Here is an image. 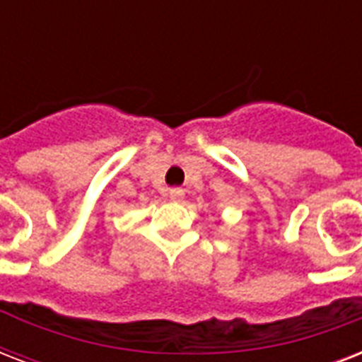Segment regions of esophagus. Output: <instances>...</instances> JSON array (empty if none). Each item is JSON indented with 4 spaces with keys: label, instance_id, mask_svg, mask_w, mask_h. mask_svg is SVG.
Instances as JSON below:
<instances>
[{
    "label": "esophagus",
    "instance_id": "obj_1",
    "mask_svg": "<svg viewBox=\"0 0 362 362\" xmlns=\"http://www.w3.org/2000/svg\"><path fill=\"white\" fill-rule=\"evenodd\" d=\"M169 195L173 201H182V199H184V189H180V187H175V189H170Z\"/></svg>",
    "mask_w": 362,
    "mask_h": 362
}]
</instances>
